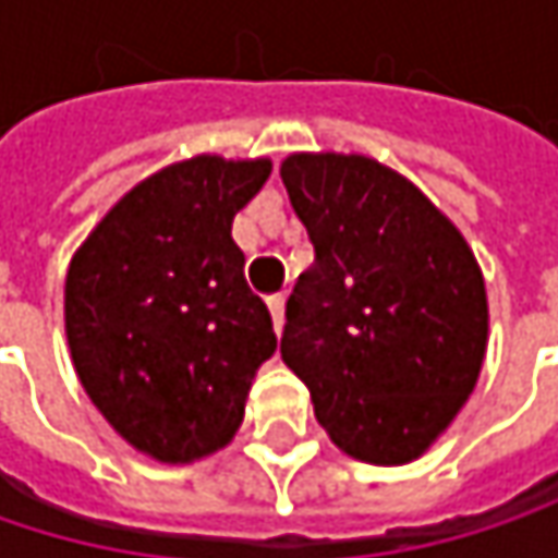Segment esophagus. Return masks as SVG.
Instances as JSON below:
<instances>
[{
  "label": "esophagus",
  "instance_id": "obj_1",
  "mask_svg": "<svg viewBox=\"0 0 558 558\" xmlns=\"http://www.w3.org/2000/svg\"><path fill=\"white\" fill-rule=\"evenodd\" d=\"M283 303H287V296L283 293H275V296H268V310H271V319H275V329H283Z\"/></svg>",
  "mask_w": 558,
  "mask_h": 558
}]
</instances>
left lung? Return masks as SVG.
<instances>
[{"mask_svg":"<svg viewBox=\"0 0 558 558\" xmlns=\"http://www.w3.org/2000/svg\"><path fill=\"white\" fill-rule=\"evenodd\" d=\"M280 180L316 248L287 300L280 359L345 456L407 465L478 385L488 352L478 258L416 183L375 158L296 151Z\"/></svg>","mask_w":558,"mask_h":558,"instance_id":"8db88e82","label":"left lung"}]
</instances>
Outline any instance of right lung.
<instances>
[{
	"label": "right lung",
	"instance_id": "right-lung-1",
	"mask_svg": "<svg viewBox=\"0 0 558 558\" xmlns=\"http://www.w3.org/2000/svg\"><path fill=\"white\" fill-rule=\"evenodd\" d=\"M268 177L271 158L173 161L135 183L70 258L63 329L76 378L155 462L190 465L226 449L278 349L232 242L235 213Z\"/></svg>",
	"mask_w": 558,
	"mask_h": 558
}]
</instances>
